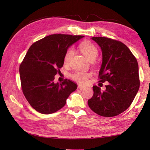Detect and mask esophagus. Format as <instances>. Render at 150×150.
I'll return each mask as SVG.
<instances>
[{"instance_id":"obj_1","label":"esophagus","mask_w":150,"mask_h":150,"mask_svg":"<svg viewBox=\"0 0 150 150\" xmlns=\"http://www.w3.org/2000/svg\"><path fill=\"white\" fill-rule=\"evenodd\" d=\"M78 88H79V89H81V90H83V89L85 88V87H84V86L79 85V86H78Z\"/></svg>"}]
</instances>
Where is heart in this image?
I'll use <instances>...</instances> for the list:
<instances>
[{
  "mask_svg": "<svg viewBox=\"0 0 150 150\" xmlns=\"http://www.w3.org/2000/svg\"><path fill=\"white\" fill-rule=\"evenodd\" d=\"M79 49L82 53L91 61H94L98 55V51L94 45L88 40L83 42L79 45ZM74 54V49L72 47H69L64 54V62L65 64H68L71 61ZM91 74L89 72L78 71L71 75V78L76 82L80 84L87 83L88 79L91 77Z\"/></svg>",
  "mask_w": 150,
  "mask_h": 150,
  "instance_id": "b5f03b06",
  "label": "heart"
}]
</instances>
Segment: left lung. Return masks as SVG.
Wrapping results in <instances>:
<instances>
[{
  "mask_svg": "<svg viewBox=\"0 0 150 150\" xmlns=\"http://www.w3.org/2000/svg\"><path fill=\"white\" fill-rule=\"evenodd\" d=\"M102 51L99 82L108 81L106 90L93 86L94 94L88 103L91 110L104 117L118 115L128 109L139 88L137 59L125 44L104 37H94Z\"/></svg>",
  "mask_w": 150,
  "mask_h": 150,
  "instance_id": "8db88e82",
  "label": "left lung"
}]
</instances>
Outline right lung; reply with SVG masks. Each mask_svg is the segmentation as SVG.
<instances>
[{
	"mask_svg": "<svg viewBox=\"0 0 150 150\" xmlns=\"http://www.w3.org/2000/svg\"><path fill=\"white\" fill-rule=\"evenodd\" d=\"M83 35L52 34L29 47L19 67L21 88L35 110L51 114L64 107L78 86L69 79L54 83V76L64 64L66 50Z\"/></svg>",
	"mask_w": 150,
	"mask_h": 150,
	"instance_id": "right-lung-1",
	"label": "right lung"
}]
</instances>
